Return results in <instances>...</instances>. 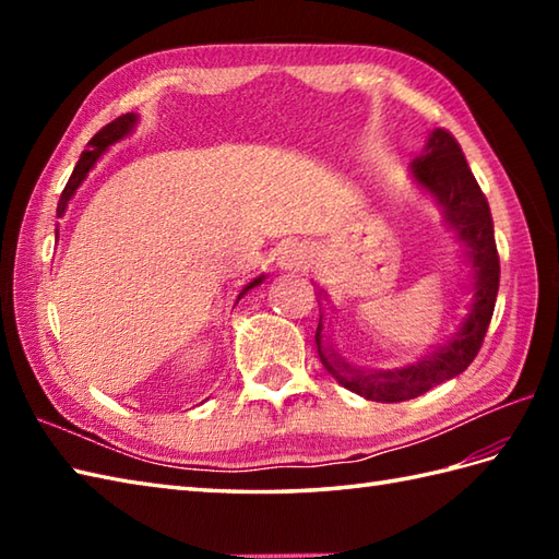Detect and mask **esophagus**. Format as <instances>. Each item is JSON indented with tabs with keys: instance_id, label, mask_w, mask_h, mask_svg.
Returning a JSON list of instances; mask_svg holds the SVG:
<instances>
[{
	"instance_id": "1",
	"label": "esophagus",
	"mask_w": 559,
	"mask_h": 559,
	"mask_svg": "<svg viewBox=\"0 0 559 559\" xmlns=\"http://www.w3.org/2000/svg\"><path fill=\"white\" fill-rule=\"evenodd\" d=\"M273 261H276L278 269L286 271H305L307 264H310V252L298 242H283L276 254H273Z\"/></svg>"
}]
</instances>
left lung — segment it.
<instances>
[{"mask_svg": "<svg viewBox=\"0 0 559 559\" xmlns=\"http://www.w3.org/2000/svg\"><path fill=\"white\" fill-rule=\"evenodd\" d=\"M411 177L435 204L442 209V221L463 245V264L468 266V314L444 343H439L415 362L391 370H372L348 362L324 336V302L329 295L317 286L319 324L317 353L324 370L353 394L367 401L399 403L425 394L447 379L459 377L476 358L485 331L495 312L497 288H500V257L495 247V230L488 199L463 158L456 139L444 129L427 134L420 156L411 163Z\"/></svg>", "mask_w": 559, "mask_h": 559, "instance_id": "1", "label": "left lung"}]
</instances>
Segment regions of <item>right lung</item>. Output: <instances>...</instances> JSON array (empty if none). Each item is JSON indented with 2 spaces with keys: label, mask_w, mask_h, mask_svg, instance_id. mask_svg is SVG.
<instances>
[{
  "label": "right lung",
  "mask_w": 559,
  "mask_h": 559,
  "mask_svg": "<svg viewBox=\"0 0 559 559\" xmlns=\"http://www.w3.org/2000/svg\"><path fill=\"white\" fill-rule=\"evenodd\" d=\"M136 122H139V115H134V112H127V115H122V117H117V120H115V122H110L108 127H103L100 132L88 141V148L81 153V158H79V163H76V168H74V173H71V177H69V182H67V187H64L62 197H59V204H57V218H62V216H64V213H67V206H69V201L74 199L76 189L81 187V182H83V180H86L88 173H91L93 168H96V163L100 160L103 153L108 151L110 146H115L117 141H122L124 136L132 134V132H134V127H136ZM55 235L59 237V223H57V230H55ZM261 281H264V276H257L254 281H249L247 286H245L240 293H237L235 305L245 298L247 290L257 288ZM235 305H233V307H235Z\"/></svg>",
  "instance_id": "obj_1"
}]
</instances>
